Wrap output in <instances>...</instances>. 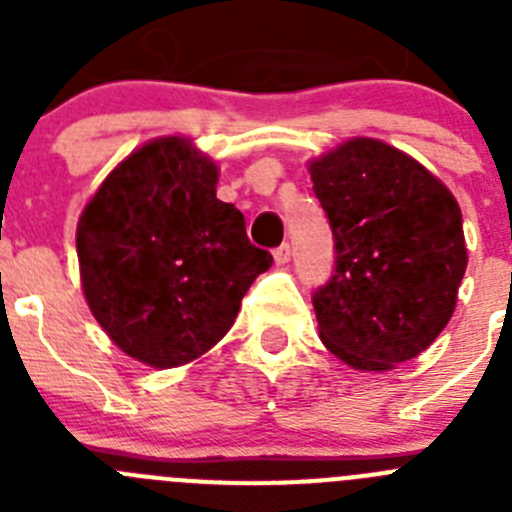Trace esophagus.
<instances>
[{"label": "esophagus", "instance_id": "34e87169", "mask_svg": "<svg viewBox=\"0 0 512 512\" xmlns=\"http://www.w3.org/2000/svg\"><path fill=\"white\" fill-rule=\"evenodd\" d=\"M289 256H292V248H289V243H282L279 248H274V261H277L279 266L287 264Z\"/></svg>", "mask_w": 512, "mask_h": 512}]
</instances>
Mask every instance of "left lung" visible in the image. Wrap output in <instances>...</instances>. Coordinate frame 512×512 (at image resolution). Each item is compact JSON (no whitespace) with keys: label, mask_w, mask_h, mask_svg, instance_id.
I'll return each instance as SVG.
<instances>
[{"label":"left lung","mask_w":512,"mask_h":512,"mask_svg":"<svg viewBox=\"0 0 512 512\" xmlns=\"http://www.w3.org/2000/svg\"><path fill=\"white\" fill-rule=\"evenodd\" d=\"M333 230V274L312 292L320 341L364 372L436 341L467 271L454 194L397 148L354 138L310 164Z\"/></svg>","instance_id":"obj_1"}]
</instances>
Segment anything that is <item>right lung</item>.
<instances>
[{
	"mask_svg": "<svg viewBox=\"0 0 512 512\" xmlns=\"http://www.w3.org/2000/svg\"><path fill=\"white\" fill-rule=\"evenodd\" d=\"M217 166L184 138L130 153L76 228L81 284L107 336L143 364L179 366L235 323L271 253L238 207L215 197Z\"/></svg>",
	"mask_w": 512,
	"mask_h": 512,
	"instance_id": "1",
	"label": "right lung"
}]
</instances>
